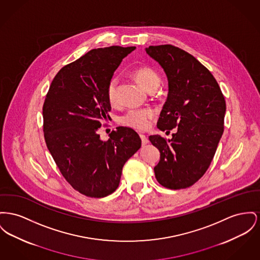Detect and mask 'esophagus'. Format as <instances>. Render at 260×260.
<instances>
[{
	"label": "esophagus",
	"instance_id": "1",
	"mask_svg": "<svg viewBox=\"0 0 260 260\" xmlns=\"http://www.w3.org/2000/svg\"><path fill=\"white\" fill-rule=\"evenodd\" d=\"M139 137L141 138V142H142L143 145H145V144H147L149 142L148 138H146L144 135H139Z\"/></svg>",
	"mask_w": 260,
	"mask_h": 260
}]
</instances>
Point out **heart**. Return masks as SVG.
Returning a JSON list of instances; mask_svg holds the SVG:
<instances>
[{
  "label": "heart",
  "instance_id": "1",
  "mask_svg": "<svg viewBox=\"0 0 260 260\" xmlns=\"http://www.w3.org/2000/svg\"><path fill=\"white\" fill-rule=\"evenodd\" d=\"M134 77L137 79L138 83L149 90L153 87H158L160 83L159 75L148 67H141L134 71ZM118 79L113 77L108 84L107 97L110 103H115L116 101V91H117ZM155 116V111L151 108H143V109H132L127 111L124 115L120 118V122L122 124L136 128L138 131H144L149 127L150 122Z\"/></svg>",
  "mask_w": 260,
  "mask_h": 260
}]
</instances>
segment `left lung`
Returning <instances> with one entry per match:
<instances>
[{"mask_svg":"<svg viewBox=\"0 0 260 260\" xmlns=\"http://www.w3.org/2000/svg\"><path fill=\"white\" fill-rule=\"evenodd\" d=\"M145 51L168 79V97L157 127L163 132L178 127L172 139L149 137L160 151L155 177L167 188H186L210 166L224 132L226 102L211 73L187 52L173 45Z\"/></svg>","mask_w":260,"mask_h":260,"instance_id":"obj_1","label":"left lung"}]
</instances>
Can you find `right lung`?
I'll return each mask as SVG.
<instances>
[{
	"mask_svg": "<svg viewBox=\"0 0 260 260\" xmlns=\"http://www.w3.org/2000/svg\"><path fill=\"white\" fill-rule=\"evenodd\" d=\"M136 47L92 49L54 77L43 105L44 138L61 175L89 198H105L119 186L124 163L141 139L119 126L104 141L98 129L111 111L107 87L122 59Z\"/></svg>",
	"mask_w": 260,
	"mask_h": 260,
	"instance_id": "right-lung-1",
	"label": "right lung"
}]
</instances>
